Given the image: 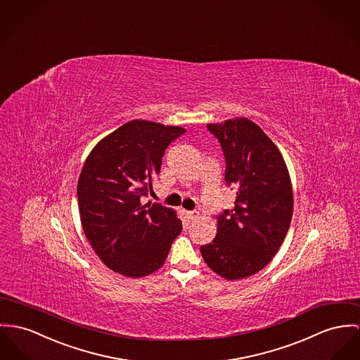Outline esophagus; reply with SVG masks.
Instances as JSON below:
<instances>
[{"mask_svg": "<svg viewBox=\"0 0 360 360\" xmlns=\"http://www.w3.org/2000/svg\"><path fill=\"white\" fill-rule=\"evenodd\" d=\"M185 215H186V218H188L189 221H194L195 218H198V212H197V211H186Z\"/></svg>", "mask_w": 360, "mask_h": 360, "instance_id": "34e87169", "label": "esophagus"}]
</instances>
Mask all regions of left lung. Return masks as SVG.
<instances>
[{"instance_id":"obj_1","label":"left lung","mask_w":360,"mask_h":360,"mask_svg":"<svg viewBox=\"0 0 360 360\" xmlns=\"http://www.w3.org/2000/svg\"><path fill=\"white\" fill-rule=\"evenodd\" d=\"M219 139L224 181L236 188L233 210L218 217V233L200 250L207 266L229 281L266 267L282 245L293 214V191L277 145L247 117L207 124Z\"/></svg>"}]
</instances>
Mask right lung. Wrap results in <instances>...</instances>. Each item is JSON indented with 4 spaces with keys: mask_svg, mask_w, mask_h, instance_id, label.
I'll return each instance as SVG.
<instances>
[{
    "mask_svg": "<svg viewBox=\"0 0 360 360\" xmlns=\"http://www.w3.org/2000/svg\"><path fill=\"white\" fill-rule=\"evenodd\" d=\"M186 130L131 120L101 139L78 179L83 231L103 263L126 277L158 271L182 231L174 210L142 204L160 172L167 146Z\"/></svg>",
    "mask_w": 360,
    "mask_h": 360,
    "instance_id": "right-lung-1",
    "label": "right lung"
}]
</instances>
